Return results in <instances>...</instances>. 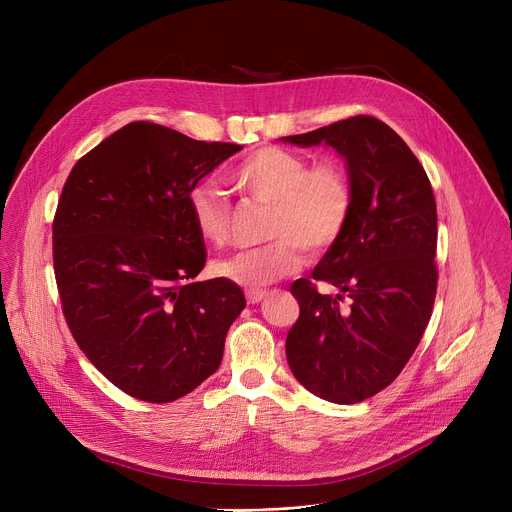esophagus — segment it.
Masks as SVG:
<instances>
[{"label":"esophagus","mask_w":512,"mask_h":512,"mask_svg":"<svg viewBox=\"0 0 512 512\" xmlns=\"http://www.w3.org/2000/svg\"><path fill=\"white\" fill-rule=\"evenodd\" d=\"M267 294L263 289H253V291H247V302L249 304H259Z\"/></svg>","instance_id":"obj_1"}]
</instances>
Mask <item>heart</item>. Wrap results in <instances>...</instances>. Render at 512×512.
Listing matches in <instances>:
<instances>
[{"mask_svg": "<svg viewBox=\"0 0 512 512\" xmlns=\"http://www.w3.org/2000/svg\"><path fill=\"white\" fill-rule=\"evenodd\" d=\"M231 184L251 200L269 204L267 245L239 251L216 261L212 273L245 289H261L296 273L308 255L330 251L344 235L352 208L354 186L346 166L334 158L312 162L291 150L265 145L241 158L229 174ZM188 208L200 239L223 245L231 229L229 200L208 184L188 192Z\"/></svg>", "mask_w": 512, "mask_h": 512, "instance_id": "heart-1", "label": "heart"}]
</instances>
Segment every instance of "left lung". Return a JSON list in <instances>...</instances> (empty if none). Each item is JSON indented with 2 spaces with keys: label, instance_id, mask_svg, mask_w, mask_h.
I'll return each instance as SVG.
<instances>
[{
  "label": "left lung",
  "instance_id": "1",
  "mask_svg": "<svg viewBox=\"0 0 512 512\" xmlns=\"http://www.w3.org/2000/svg\"><path fill=\"white\" fill-rule=\"evenodd\" d=\"M283 139L304 148L330 145L346 160L354 186L350 223L312 271L340 294L322 296L310 279L291 283L300 318L285 338L287 364L310 393L340 405L360 403L399 377L431 318L437 289L431 182L409 145L371 115Z\"/></svg>",
  "mask_w": 512,
  "mask_h": 512
}]
</instances>
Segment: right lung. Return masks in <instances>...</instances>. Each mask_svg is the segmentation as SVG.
<instances>
[{"mask_svg":"<svg viewBox=\"0 0 512 512\" xmlns=\"http://www.w3.org/2000/svg\"><path fill=\"white\" fill-rule=\"evenodd\" d=\"M243 145L133 121L70 170L52 223L64 320L123 393L170 403L206 381L245 308L239 285L194 281L206 263L188 192Z\"/></svg>","mask_w":512,"mask_h":512,"instance_id":"right-lung-1","label":"right lung"}]
</instances>
